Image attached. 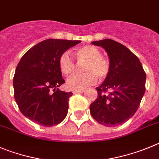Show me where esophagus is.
Masks as SVG:
<instances>
[{
    "label": "esophagus",
    "instance_id": "esophagus-1",
    "mask_svg": "<svg viewBox=\"0 0 159 159\" xmlns=\"http://www.w3.org/2000/svg\"><path fill=\"white\" fill-rule=\"evenodd\" d=\"M84 93V90H74L73 91V93L74 94H80V93Z\"/></svg>",
    "mask_w": 159,
    "mask_h": 159
}]
</instances>
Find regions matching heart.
Wrapping results in <instances>:
<instances>
[{"mask_svg": "<svg viewBox=\"0 0 159 159\" xmlns=\"http://www.w3.org/2000/svg\"><path fill=\"white\" fill-rule=\"evenodd\" d=\"M78 62H85L83 65L84 74L74 75L66 80V86L71 90H83L96 82L97 78L103 80L111 70V63L102 56L101 52L93 45H85L75 53ZM59 70L64 75H70L75 68V62L68 52H64L59 59Z\"/></svg>", "mask_w": 159, "mask_h": 159, "instance_id": "b5f03b06", "label": "heart"}]
</instances>
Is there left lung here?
<instances>
[{
  "label": "left lung",
  "mask_w": 159,
  "mask_h": 159,
  "mask_svg": "<svg viewBox=\"0 0 159 159\" xmlns=\"http://www.w3.org/2000/svg\"><path fill=\"white\" fill-rule=\"evenodd\" d=\"M101 46L109 56L111 70L96 88L98 96L90 113L105 126H113L132 118L145 93L146 74L140 59L128 48L111 39L92 42Z\"/></svg>",
  "instance_id": "left-lung-1"
}]
</instances>
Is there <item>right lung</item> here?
<instances>
[{"instance_id": "obj_1", "label": "right lung", "mask_w": 159, "mask_h": 159, "mask_svg": "<svg viewBox=\"0 0 159 159\" xmlns=\"http://www.w3.org/2000/svg\"><path fill=\"white\" fill-rule=\"evenodd\" d=\"M81 41L48 39L30 48L16 66L13 78L14 96L21 113L42 126L64 120L68 100L73 95L58 89L65 83L59 70L63 53ZM54 93H52L51 90Z\"/></svg>"}]
</instances>
